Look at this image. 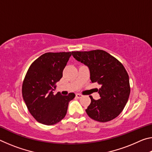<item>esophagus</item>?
<instances>
[{"label":"esophagus","mask_w":152,"mask_h":152,"mask_svg":"<svg viewBox=\"0 0 152 152\" xmlns=\"http://www.w3.org/2000/svg\"><path fill=\"white\" fill-rule=\"evenodd\" d=\"M82 96V95L80 94H76V97L78 98V99H80V98H81Z\"/></svg>","instance_id":"esophagus-1"}]
</instances>
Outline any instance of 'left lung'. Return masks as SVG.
Returning <instances> with one entry per match:
<instances>
[{"mask_svg":"<svg viewBox=\"0 0 152 152\" xmlns=\"http://www.w3.org/2000/svg\"><path fill=\"white\" fill-rule=\"evenodd\" d=\"M73 57L88 67L91 80L101 84L99 100L93 99L86 109L96 121L107 122L116 118L124 109L130 94L129 79L123 64L105 51H72Z\"/></svg>","mask_w":152,"mask_h":152,"instance_id":"8db88e82","label":"left lung"}]
</instances>
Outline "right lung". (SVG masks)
Listing matches in <instances>:
<instances>
[{
	"instance_id": "right-lung-1",
	"label": "right lung",
	"mask_w": 152,
	"mask_h": 152,
	"mask_svg": "<svg viewBox=\"0 0 152 152\" xmlns=\"http://www.w3.org/2000/svg\"><path fill=\"white\" fill-rule=\"evenodd\" d=\"M72 52L45 53L30 66L22 86L23 98L32 116L46 125H54L66 116L68 104L75 94H53L56 84Z\"/></svg>"
}]
</instances>
